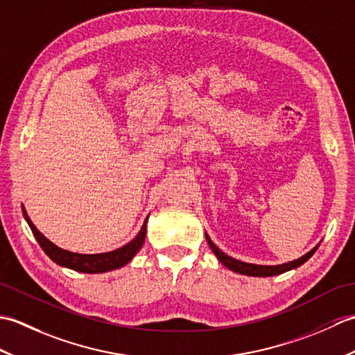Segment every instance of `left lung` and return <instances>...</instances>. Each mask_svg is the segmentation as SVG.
Returning a JSON list of instances; mask_svg holds the SVG:
<instances>
[{"instance_id":"left-lung-1","label":"left lung","mask_w":355,"mask_h":355,"mask_svg":"<svg viewBox=\"0 0 355 355\" xmlns=\"http://www.w3.org/2000/svg\"><path fill=\"white\" fill-rule=\"evenodd\" d=\"M206 239H207V243H209L210 248H212L214 253L216 254V258L220 259V262L223 263V266H225V267H227V268L232 270V271H236V273L247 275V276H256V277L276 276V275L285 273V271H288V270L297 268L299 266H302L304 262H306L308 259H310L311 256L314 254V252L318 250V247H319V245H315L311 252H308L306 254H304L302 258H299V259H296V261H291V262L281 263V266H256V263H247V262H243V261H238V259L230 258V256H227L224 252H221L220 248H218V247L212 243V241H210L207 233H206Z\"/></svg>"}]
</instances>
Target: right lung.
<instances>
[{
  "mask_svg": "<svg viewBox=\"0 0 355 355\" xmlns=\"http://www.w3.org/2000/svg\"><path fill=\"white\" fill-rule=\"evenodd\" d=\"M22 214H24L28 227L32 229L33 236L36 238L37 244L41 245L45 254H47L53 262L59 263V266L80 271V273H103V271H110V270H116V268L123 267L125 263L130 262L134 258V254L140 250L143 243H145V236H146L148 218L145 220V224L141 225L139 235L135 236L131 243H128L126 245L117 248V250H114V252L99 253V254L73 253V252L62 250V248H59L58 245L50 243V241L35 227V224L30 221V218L24 209H22Z\"/></svg>",
  "mask_w": 355,
  "mask_h": 355,
  "instance_id": "add662e5",
  "label": "right lung"
}]
</instances>
